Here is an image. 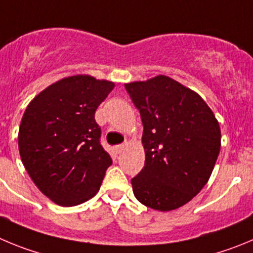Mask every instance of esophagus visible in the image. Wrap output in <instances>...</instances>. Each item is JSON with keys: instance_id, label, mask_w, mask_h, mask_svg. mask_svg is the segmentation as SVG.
<instances>
[{"instance_id": "34e87169", "label": "esophagus", "mask_w": 253, "mask_h": 253, "mask_svg": "<svg viewBox=\"0 0 253 253\" xmlns=\"http://www.w3.org/2000/svg\"><path fill=\"white\" fill-rule=\"evenodd\" d=\"M124 147H125V145H117V146L115 147L116 152H118V154H120V152H121L122 150H124Z\"/></svg>"}]
</instances>
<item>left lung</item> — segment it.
<instances>
[{
	"mask_svg": "<svg viewBox=\"0 0 253 253\" xmlns=\"http://www.w3.org/2000/svg\"><path fill=\"white\" fill-rule=\"evenodd\" d=\"M125 87L143 125L145 166L131 179L133 194L156 211L180 208L213 171L220 150L217 118L198 93L169 77Z\"/></svg>",
	"mask_w": 253,
	"mask_h": 253,
	"instance_id": "8db88e82",
	"label": "left lung"
}]
</instances>
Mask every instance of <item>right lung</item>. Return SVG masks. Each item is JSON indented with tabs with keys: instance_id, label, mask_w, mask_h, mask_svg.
I'll return each mask as SVG.
<instances>
[{
	"instance_id": "right-lung-1",
	"label": "right lung",
	"mask_w": 253,
	"mask_h": 253,
	"mask_svg": "<svg viewBox=\"0 0 253 253\" xmlns=\"http://www.w3.org/2000/svg\"><path fill=\"white\" fill-rule=\"evenodd\" d=\"M115 84L73 76L29 103L19 129L22 164L42 194L61 207L94 197L112 159L101 145L94 115Z\"/></svg>"
}]
</instances>
